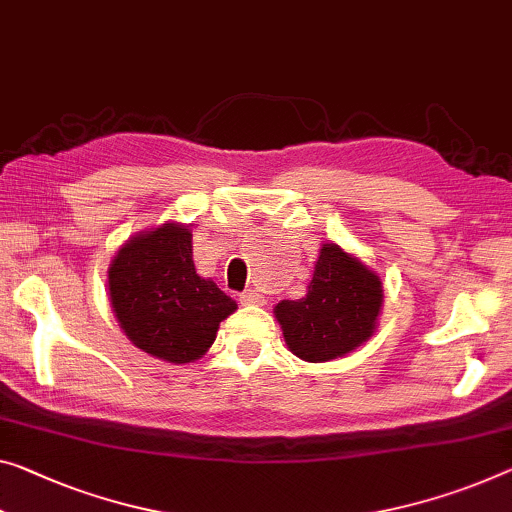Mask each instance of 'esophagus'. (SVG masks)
Instances as JSON below:
<instances>
[{
    "instance_id": "1",
    "label": "esophagus",
    "mask_w": 512,
    "mask_h": 512,
    "mask_svg": "<svg viewBox=\"0 0 512 512\" xmlns=\"http://www.w3.org/2000/svg\"><path fill=\"white\" fill-rule=\"evenodd\" d=\"M263 295L258 293V290H245V293L240 295V304H263Z\"/></svg>"
}]
</instances>
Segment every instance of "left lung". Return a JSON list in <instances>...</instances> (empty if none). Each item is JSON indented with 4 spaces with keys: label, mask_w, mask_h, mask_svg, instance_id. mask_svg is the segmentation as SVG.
<instances>
[{
    "label": "left lung",
    "mask_w": 512,
    "mask_h": 512,
    "mask_svg": "<svg viewBox=\"0 0 512 512\" xmlns=\"http://www.w3.org/2000/svg\"><path fill=\"white\" fill-rule=\"evenodd\" d=\"M382 306V281L338 245L320 249L309 293L274 309L288 348L304 361L348 355L373 334Z\"/></svg>",
    "instance_id": "8db88e82"
}]
</instances>
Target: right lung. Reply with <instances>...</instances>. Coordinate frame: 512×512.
<instances>
[{"mask_svg": "<svg viewBox=\"0 0 512 512\" xmlns=\"http://www.w3.org/2000/svg\"><path fill=\"white\" fill-rule=\"evenodd\" d=\"M109 295L130 341L174 364L199 359L219 322L238 309L215 281L196 274L192 233L176 224L125 242L109 267Z\"/></svg>", "mask_w": 512, "mask_h": 512, "instance_id": "right-lung-1", "label": "right lung"}]
</instances>
